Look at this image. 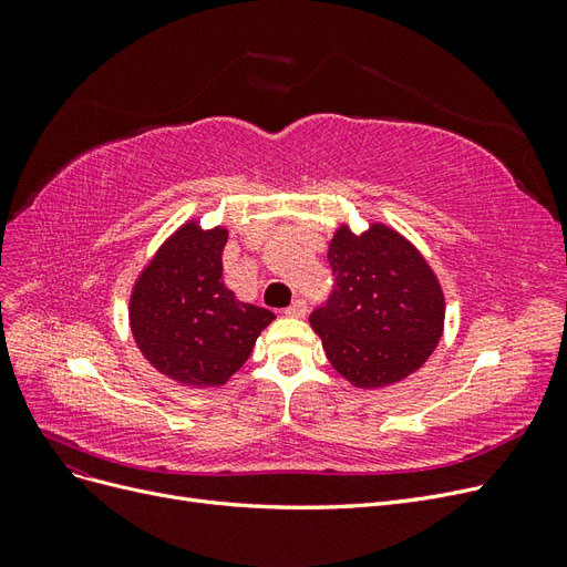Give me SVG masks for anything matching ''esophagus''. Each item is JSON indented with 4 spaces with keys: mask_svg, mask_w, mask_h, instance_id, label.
<instances>
[{
    "mask_svg": "<svg viewBox=\"0 0 567 567\" xmlns=\"http://www.w3.org/2000/svg\"><path fill=\"white\" fill-rule=\"evenodd\" d=\"M286 317H293V319H302L307 315V302L305 300H296L293 305L288 307V310L284 312Z\"/></svg>",
    "mask_w": 567,
    "mask_h": 567,
    "instance_id": "esophagus-1",
    "label": "esophagus"
}]
</instances>
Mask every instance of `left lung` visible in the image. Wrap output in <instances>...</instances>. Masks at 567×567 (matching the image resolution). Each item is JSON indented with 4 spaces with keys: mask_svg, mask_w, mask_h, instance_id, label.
<instances>
[{
    "mask_svg": "<svg viewBox=\"0 0 567 567\" xmlns=\"http://www.w3.org/2000/svg\"><path fill=\"white\" fill-rule=\"evenodd\" d=\"M333 293L310 315L333 369L357 388L392 385L423 367L444 323L433 269L383 225L354 236L342 225L329 246Z\"/></svg>",
    "mask_w": 567,
    "mask_h": 567,
    "instance_id": "obj_1",
    "label": "left lung"
}]
</instances>
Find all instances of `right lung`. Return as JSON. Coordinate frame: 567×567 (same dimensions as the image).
Returning <instances> with one entry per match:
<instances>
[{
  "label": "right lung",
  "instance_id": "right-lung-1",
  "mask_svg": "<svg viewBox=\"0 0 567 567\" xmlns=\"http://www.w3.org/2000/svg\"><path fill=\"white\" fill-rule=\"evenodd\" d=\"M227 229L179 227L134 284L132 336L151 367L182 385H225L246 364L257 336L274 321L221 281Z\"/></svg>",
  "mask_w": 567,
  "mask_h": 567
}]
</instances>
